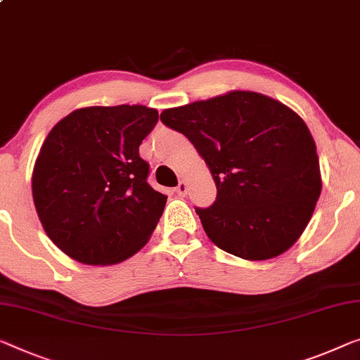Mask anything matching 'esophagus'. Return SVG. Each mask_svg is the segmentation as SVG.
Here are the masks:
<instances>
[{
    "instance_id": "34e87169",
    "label": "esophagus",
    "mask_w": 360,
    "mask_h": 360,
    "mask_svg": "<svg viewBox=\"0 0 360 360\" xmlns=\"http://www.w3.org/2000/svg\"><path fill=\"white\" fill-rule=\"evenodd\" d=\"M176 192H178L179 197H186L187 194V182L186 181H181L178 187H176Z\"/></svg>"
}]
</instances>
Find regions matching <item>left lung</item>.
I'll return each mask as SVG.
<instances>
[{
	"instance_id": "left-lung-1",
	"label": "left lung",
	"mask_w": 360,
	"mask_h": 360,
	"mask_svg": "<svg viewBox=\"0 0 360 360\" xmlns=\"http://www.w3.org/2000/svg\"><path fill=\"white\" fill-rule=\"evenodd\" d=\"M160 120L184 134L210 169L217 200L195 212L214 245L244 260L292 248L321 192L317 147L296 111L231 90L165 110Z\"/></svg>"
}]
</instances>
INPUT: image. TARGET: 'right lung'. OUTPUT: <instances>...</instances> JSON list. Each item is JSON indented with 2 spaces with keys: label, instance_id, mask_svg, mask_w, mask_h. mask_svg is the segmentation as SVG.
I'll return each instance as SVG.
<instances>
[{
  "label": "right lung",
  "instance_id": "right-lung-1",
  "mask_svg": "<svg viewBox=\"0 0 360 360\" xmlns=\"http://www.w3.org/2000/svg\"><path fill=\"white\" fill-rule=\"evenodd\" d=\"M158 121L143 105L87 106L48 134L32 195L48 238L85 265H115L148 243L166 195L147 182L139 147Z\"/></svg>",
  "mask_w": 360,
  "mask_h": 360
}]
</instances>
